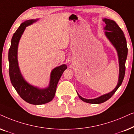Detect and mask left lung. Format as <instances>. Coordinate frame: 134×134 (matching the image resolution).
<instances>
[{
    "label": "left lung",
    "instance_id": "left-lung-1",
    "mask_svg": "<svg viewBox=\"0 0 134 134\" xmlns=\"http://www.w3.org/2000/svg\"><path fill=\"white\" fill-rule=\"evenodd\" d=\"M105 23L106 24V26L105 27L104 29L105 30V34L108 40L110 41L112 44L115 46L116 49L118 56L119 64V74L118 83L116 88L109 93L104 94V95L100 96V97L96 98L93 99H87L81 97L77 92L78 97L83 102L86 103H93V104H99L104 102L111 97V96L115 93L119 87L120 86L124 80V75H125L126 70V60L127 56V42L124 34L121 29L119 27L115 21L111 19L104 18L103 19Z\"/></svg>",
    "mask_w": 134,
    "mask_h": 134
}]
</instances>
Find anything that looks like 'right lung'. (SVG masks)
Here are the masks:
<instances>
[{
    "label": "right lung",
    "instance_id": "add662e5",
    "mask_svg": "<svg viewBox=\"0 0 134 134\" xmlns=\"http://www.w3.org/2000/svg\"><path fill=\"white\" fill-rule=\"evenodd\" d=\"M37 20L38 19H31L23 23L14 33L8 51L9 75L12 85L24 100L31 104L42 105L49 102L53 99L59 80L64 70L67 69V65L63 64L53 69L51 73L49 86L46 88L39 89L33 86L23 78L18 63V46L21 35L26 27Z\"/></svg>",
    "mask_w": 134,
    "mask_h": 134
}]
</instances>
